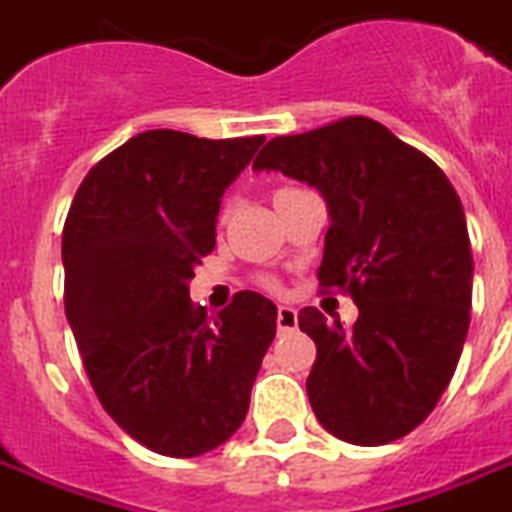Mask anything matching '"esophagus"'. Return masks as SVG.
Wrapping results in <instances>:
<instances>
[{"label":"esophagus","mask_w":512,"mask_h":512,"mask_svg":"<svg viewBox=\"0 0 512 512\" xmlns=\"http://www.w3.org/2000/svg\"><path fill=\"white\" fill-rule=\"evenodd\" d=\"M299 323V312L293 307H277V331H293Z\"/></svg>","instance_id":"esophagus-1"}]
</instances>
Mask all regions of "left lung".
<instances>
[{"label": "left lung", "instance_id": "obj_1", "mask_svg": "<svg viewBox=\"0 0 512 512\" xmlns=\"http://www.w3.org/2000/svg\"><path fill=\"white\" fill-rule=\"evenodd\" d=\"M253 168L326 197L320 288L358 304L352 328L315 307L299 312L318 347L307 376L315 417L355 446L398 441L441 400L470 326L473 253L459 194L427 154L368 117L272 138Z\"/></svg>", "mask_w": 512, "mask_h": 512}]
</instances>
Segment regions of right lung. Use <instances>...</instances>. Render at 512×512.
Wrapping results in <instances>:
<instances>
[{
  "label": "right lung",
  "instance_id": "1",
  "mask_svg": "<svg viewBox=\"0 0 512 512\" xmlns=\"http://www.w3.org/2000/svg\"><path fill=\"white\" fill-rule=\"evenodd\" d=\"M264 136L146 130L95 162L63 224V304L95 395L141 446L200 457L243 425L277 307L240 291L189 299L216 248L221 197Z\"/></svg>",
  "mask_w": 512,
  "mask_h": 512
}]
</instances>
